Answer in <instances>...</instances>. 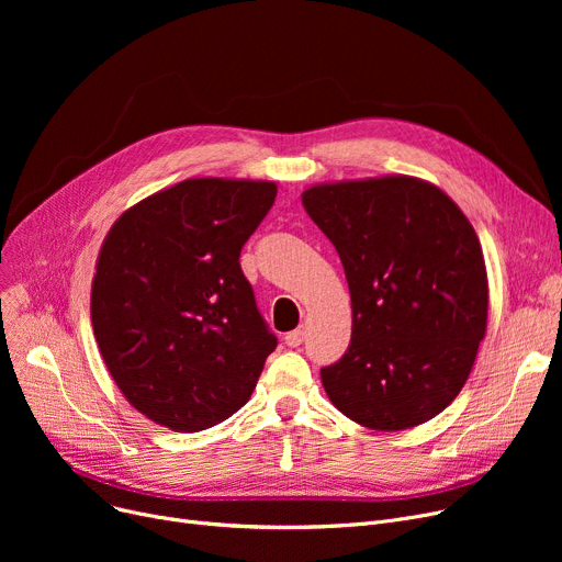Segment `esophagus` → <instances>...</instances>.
I'll list each match as a JSON object with an SVG mask.
<instances>
[{"label": "esophagus", "mask_w": 562, "mask_h": 562, "mask_svg": "<svg viewBox=\"0 0 562 562\" xmlns=\"http://www.w3.org/2000/svg\"><path fill=\"white\" fill-rule=\"evenodd\" d=\"M303 339H305V330H303V328H299V330H291V333H286L284 344H286L289 348H299V346L303 344Z\"/></svg>", "instance_id": "obj_1"}]
</instances>
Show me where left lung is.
<instances>
[{"mask_svg":"<svg viewBox=\"0 0 562 562\" xmlns=\"http://www.w3.org/2000/svg\"><path fill=\"white\" fill-rule=\"evenodd\" d=\"M310 218L339 252L352 335L321 369L333 405L371 430H405L462 390L487 330L481 241L439 187L409 175L314 184Z\"/></svg>","mask_w":562,"mask_h":562,"instance_id":"8db88e82","label":"left lung"}]
</instances>
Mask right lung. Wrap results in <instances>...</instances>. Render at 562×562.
Segmentation results:
<instances>
[{
  "label": "right lung",
  "mask_w": 562,
  "mask_h": 562,
  "mask_svg": "<svg viewBox=\"0 0 562 562\" xmlns=\"http://www.w3.org/2000/svg\"><path fill=\"white\" fill-rule=\"evenodd\" d=\"M276 182L198 177L117 218L100 248L91 321L123 396L175 432L241 409L278 346L239 255Z\"/></svg>",
  "instance_id": "right-lung-1"
}]
</instances>
